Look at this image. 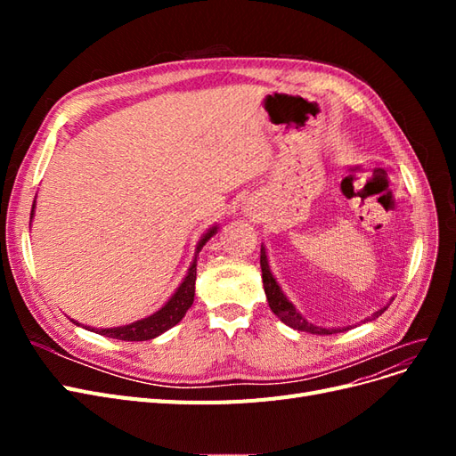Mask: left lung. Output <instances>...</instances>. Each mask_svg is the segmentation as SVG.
I'll list each match as a JSON object with an SVG mask.
<instances>
[{
  "instance_id": "left-lung-1",
  "label": "left lung",
  "mask_w": 456,
  "mask_h": 456,
  "mask_svg": "<svg viewBox=\"0 0 456 456\" xmlns=\"http://www.w3.org/2000/svg\"><path fill=\"white\" fill-rule=\"evenodd\" d=\"M260 268H262V283H265V293H266V298H268L270 310L275 315H278L285 325L293 327L297 330H305V333H312V335H333V333H342V330H348L350 329V325L348 327H342V329H338V327L325 329V327H317V325L308 323L306 317H302V314L297 312V308L293 306V302H289V298L283 295L278 281L273 280V275L270 272V265H268V256H266L265 247H260ZM392 300H390V305H392ZM390 305H386L384 308H380L379 312H375L370 317H367L365 322L377 320V317L382 315L384 310L388 308Z\"/></svg>"
}]
</instances>
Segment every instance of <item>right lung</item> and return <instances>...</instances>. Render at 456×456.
<instances>
[{"instance_id": "right-lung-1", "label": "right lung", "mask_w": 456, "mask_h": 456, "mask_svg": "<svg viewBox=\"0 0 456 456\" xmlns=\"http://www.w3.org/2000/svg\"><path fill=\"white\" fill-rule=\"evenodd\" d=\"M34 207H36V200L32 205V213H30V220L34 216ZM216 233V226L207 230L205 236L200 240L198 243V249L196 253L201 251V247L209 241ZM196 266L198 262L194 258L191 262V266L188 268L186 278L183 280V283L178 285V289L175 291V295L167 300V305L161 306L158 312H154L151 315L144 317V320H139L134 323L129 325H123V327H112V329H91L86 325V329L94 330V333L104 335L108 338H116V340H127V342H139V340H150V338H156L165 330H169L171 327H175L178 322L183 320L184 314L188 312V308L194 305V295H196ZM74 322V320H72ZM76 323V322H74ZM79 325V323H76Z\"/></svg>"}]
</instances>
